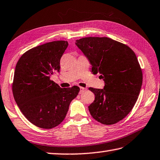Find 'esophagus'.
Wrapping results in <instances>:
<instances>
[{
	"label": "esophagus",
	"mask_w": 160,
	"mask_h": 160,
	"mask_svg": "<svg viewBox=\"0 0 160 160\" xmlns=\"http://www.w3.org/2000/svg\"><path fill=\"white\" fill-rule=\"evenodd\" d=\"M86 88H83V87H80V92H83L84 91H86Z\"/></svg>",
	"instance_id": "obj_1"
}]
</instances>
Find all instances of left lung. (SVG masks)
Returning <instances> with one entry per match:
<instances>
[{
    "instance_id": "left-lung-1",
    "label": "left lung",
    "mask_w": 160,
    "mask_h": 160,
    "mask_svg": "<svg viewBox=\"0 0 160 160\" xmlns=\"http://www.w3.org/2000/svg\"><path fill=\"white\" fill-rule=\"evenodd\" d=\"M76 45L100 74L103 89L89 88L95 100L88 107L92 117L104 125H113L128 115L138 99L143 74L136 54L127 45L108 38L88 37Z\"/></svg>"
}]
</instances>
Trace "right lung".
<instances>
[{
	"mask_svg": "<svg viewBox=\"0 0 160 160\" xmlns=\"http://www.w3.org/2000/svg\"><path fill=\"white\" fill-rule=\"evenodd\" d=\"M67 41H53L29 49L15 68L12 92L23 116L37 127L52 129L65 119L72 99L80 88H61L50 79L60 70Z\"/></svg>",
	"mask_w": 160,
	"mask_h": 160,
	"instance_id": "obj_1",
	"label": "right lung"
}]
</instances>
